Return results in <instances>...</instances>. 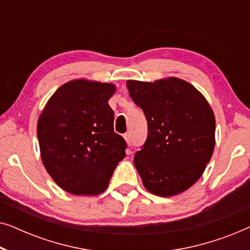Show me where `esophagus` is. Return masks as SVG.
<instances>
[{
    "label": "esophagus",
    "mask_w": 250,
    "mask_h": 250,
    "mask_svg": "<svg viewBox=\"0 0 250 250\" xmlns=\"http://www.w3.org/2000/svg\"><path fill=\"white\" fill-rule=\"evenodd\" d=\"M124 139H125L126 143H127L128 146H131V143H132V141H131V135H129L128 133H126V134H124Z\"/></svg>",
    "instance_id": "esophagus-1"
}]
</instances>
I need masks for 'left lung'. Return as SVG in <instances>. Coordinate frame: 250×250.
<instances>
[{
    "mask_svg": "<svg viewBox=\"0 0 250 250\" xmlns=\"http://www.w3.org/2000/svg\"><path fill=\"white\" fill-rule=\"evenodd\" d=\"M129 97L145 112L148 136L134 155L143 186L160 197L179 194L203 175L215 146L209 104L186 81H127Z\"/></svg>",
    "mask_w": 250,
    "mask_h": 250,
    "instance_id": "8db88e82",
    "label": "left lung"
}]
</instances>
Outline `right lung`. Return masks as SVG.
Returning a JSON list of instances; mask_svg holds the SVG:
<instances>
[{
  "mask_svg": "<svg viewBox=\"0 0 250 250\" xmlns=\"http://www.w3.org/2000/svg\"><path fill=\"white\" fill-rule=\"evenodd\" d=\"M114 84L75 80L54 92L37 123L41 157L54 182L71 194L107 189L126 142L114 132L108 104Z\"/></svg>",
  "mask_w": 250,
  "mask_h": 250,
  "instance_id": "1",
  "label": "right lung"
}]
</instances>
